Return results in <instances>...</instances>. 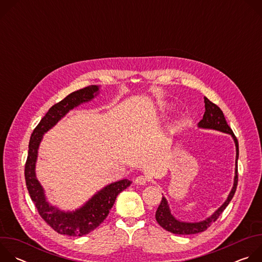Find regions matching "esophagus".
Returning <instances> with one entry per match:
<instances>
[{"label":"esophagus","mask_w":262,"mask_h":262,"mask_svg":"<svg viewBox=\"0 0 262 262\" xmlns=\"http://www.w3.org/2000/svg\"><path fill=\"white\" fill-rule=\"evenodd\" d=\"M147 181H148L147 178L145 176H143V175H140V176H138L135 179V183L138 184V185H145L147 183Z\"/></svg>","instance_id":"obj_1"}]
</instances>
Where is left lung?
Listing matches in <instances>:
<instances>
[{
	"label": "left lung",
	"instance_id": "left-lung-1",
	"mask_svg": "<svg viewBox=\"0 0 262 262\" xmlns=\"http://www.w3.org/2000/svg\"><path fill=\"white\" fill-rule=\"evenodd\" d=\"M204 103H205V112H204L202 120L198 123V127L204 128V129H213V130L228 134L232 137V139L234 141L235 148H236V157H235V174H234L233 186H232V189H231L227 199L225 200V202H224L210 216L206 217L203 221L194 222V223L183 222V221L176 219L171 212V209L169 207L167 199L163 196L161 204L159 205L157 212H156V220L160 224V226H162L165 230L172 232L174 234H181V235L196 234V233H200V232L206 230L211 225V223L216 221V219L224 211V209L227 207V205L233 198L234 193L236 191L237 179H238V175H237L238 142H237V139L234 136L232 129L227 124V121H226L225 117H224L222 110L206 97H204Z\"/></svg>",
	"mask_w": 262,
	"mask_h": 262
}]
</instances>
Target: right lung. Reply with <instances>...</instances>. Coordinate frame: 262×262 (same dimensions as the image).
Listing matches in <instances>:
<instances>
[{
  "mask_svg": "<svg viewBox=\"0 0 262 262\" xmlns=\"http://www.w3.org/2000/svg\"><path fill=\"white\" fill-rule=\"evenodd\" d=\"M98 94L99 86L96 85L70 93L49 110L30 138L28 158L25 166L27 189L41 217L60 234L83 236L93 231L107 216L117 196L132 183L130 180L125 178L112 182L94 194L80 208L72 211H64L48 201L42 185L36 177V162L43 135L54 127L69 111L82 103L91 101Z\"/></svg>",
  "mask_w": 262,
  "mask_h": 262,
  "instance_id": "add662e5",
  "label": "right lung"
}]
</instances>
